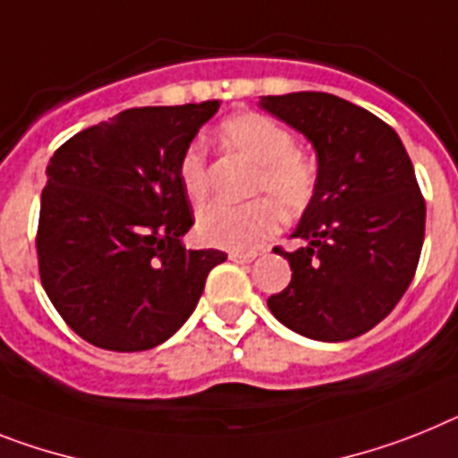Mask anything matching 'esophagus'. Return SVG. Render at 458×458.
<instances>
[{
  "mask_svg": "<svg viewBox=\"0 0 458 458\" xmlns=\"http://www.w3.org/2000/svg\"><path fill=\"white\" fill-rule=\"evenodd\" d=\"M233 263H253V260L259 259V253H244V251H230L228 256Z\"/></svg>",
  "mask_w": 458,
  "mask_h": 458,
  "instance_id": "34e87169",
  "label": "esophagus"
}]
</instances>
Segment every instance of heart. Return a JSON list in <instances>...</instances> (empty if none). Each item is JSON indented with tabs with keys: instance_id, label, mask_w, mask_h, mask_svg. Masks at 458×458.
Listing matches in <instances>:
<instances>
[{
	"instance_id": "heart-1",
	"label": "heart",
	"mask_w": 458,
	"mask_h": 458,
	"mask_svg": "<svg viewBox=\"0 0 458 458\" xmlns=\"http://www.w3.org/2000/svg\"><path fill=\"white\" fill-rule=\"evenodd\" d=\"M221 141L230 151L256 167L253 191L272 199H251L247 205L211 202L198 214V235L214 247L249 251L279 228V209L286 216L301 214L314 193L312 163L293 151V137L272 118L244 111L221 123ZM179 182L191 199L199 202L207 195L205 153L198 144L188 146L179 163Z\"/></svg>"
}]
</instances>
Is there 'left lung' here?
Returning <instances> with one entry per match:
<instances>
[{
    "label": "left lung",
    "instance_id": "obj_1",
    "mask_svg": "<svg viewBox=\"0 0 458 458\" xmlns=\"http://www.w3.org/2000/svg\"><path fill=\"white\" fill-rule=\"evenodd\" d=\"M317 153L310 205L291 237V284L267 307L286 328L321 342L359 337L398 305L424 244L426 205L401 137L370 111L328 92L260 98Z\"/></svg>",
    "mask_w": 458,
    "mask_h": 458
}]
</instances>
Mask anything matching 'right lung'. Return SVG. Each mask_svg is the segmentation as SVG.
<instances>
[{"instance_id":"add662e5","label":"right lung","mask_w":458,"mask_h":458,"mask_svg":"<svg viewBox=\"0 0 458 458\" xmlns=\"http://www.w3.org/2000/svg\"><path fill=\"white\" fill-rule=\"evenodd\" d=\"M221 102L141 106L81 130L46 167L37 256L46 293L95 347L163 344L198 307L216 249H186L193 225L179 163Z\"/></svg>"}]
</instances>
